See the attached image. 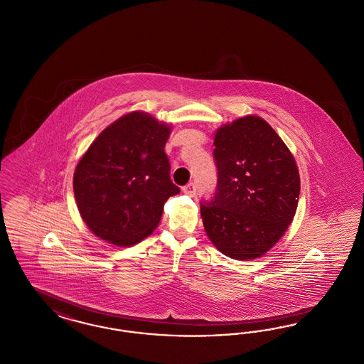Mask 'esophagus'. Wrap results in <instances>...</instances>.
<instances>
[{"label": "esophagus", "mask_w": 364, "mask_h": 364, "mask_svg": "<svg viewBox=\"0 0 364 364\" xmlns=\"http://www.w3.org/2000/svg\"><path fill=\"white\" fill-rule=\"evenodd\" d=\"M183 192H184L186 195L193 196V195L196 193V186H195V183H188L187 186H184V187H183Z\"/></svg>", "instance_id": "esophagus-1"}]
</instances>
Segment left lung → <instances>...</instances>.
Returning <instances> with one entry per match:
<instances>
[{
  "mask_svg": "<svg viewBox=\"0 0 364 364\" xmlns=\"http://www.w3.org/2000/svg\"><path fill=\"white\" fill-rule=\"evenodd\" d=\"M213 145L218 184L213 199L200 203L204 230L227 257L258 258L294 218L299 168L276 130L257 115L219 127Z\"/></svg>",
  "mask_w": 364,
  "mask_h": 364,
  "instance_id": "obj_1",
  "label": "left lung"
}]
</instances>
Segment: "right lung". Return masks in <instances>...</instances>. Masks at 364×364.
<instances>
[{
    "label": "right lung",
    "instance_id": "add662e5",
    "mask_svg": "<svg viewBox=\"0 0 364 364\" xmlns=\"http://www.w3.org/2000/svg\"><path fill=\"white\" fill-rule=\"evenodd\" d=\"M171 126L133 112L107 126L76 165L74 193L88 228L127 247L151 235L180 188L164 151Z\"/></svg>",
    "mask_w": 364,
    "mask_h": 364
}]
</instances>
